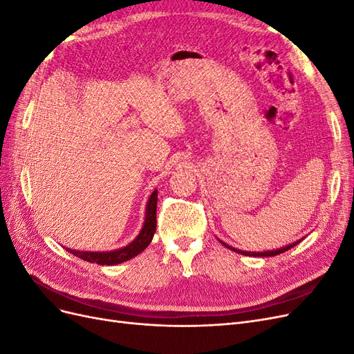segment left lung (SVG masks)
Returning <instances> with one entry per match:
<instances>
[{"label": "left lung", "mask_w": 354, "mask_h": 354, "mask_svg": "<svg viewBox=\"0 0 354 354\" xmlns=\"http://www.w3.org/2000/svg\"><path fill=\"white\" fill-rule=\"evenodd\" d=\"M303 239H298V241H295V242H292V243H288V245H285V246H282V248H276V250H270V251H261V252H251V251H242V250H236V248H233V246H230V245H227V243H224L223 241H220L221 242V245H224L226 246V248H229L230 251H234V252H238V254H242V255H248V257H274V255H279V254H282V252H285V251H288V250H291V248H294L295 245H298L299 242H301Z\"/></svg>", "instance_id": "left-lung-1"}]
</instances>
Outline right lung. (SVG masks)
<instances>
[{
    "label": "right lung",
    "mask_w": 354,
    "mask_h": 354,
    "mask_svg": "<svg viewBox=\"0 0 354 354\" xmlns=\"http://www.w3.org/2000/svg\"><path fill=\"white\" fill-rule=\"evenodd\" d=\"M156 203H158V190L155 189L151 196H149L147 205H146V214H145V223L142 230L138 232L137 236L122 248H118L113 251H80L65 248L71 254L77 255L78 259L85 260L88 263H95L100 266H115L121 264L124 261L131 260L133 257L143 252L147 245L152 242L153 234L156 230Z\"/></svg>",
    "instance_id": "obj_1"
}]
</instances>
